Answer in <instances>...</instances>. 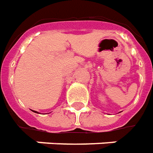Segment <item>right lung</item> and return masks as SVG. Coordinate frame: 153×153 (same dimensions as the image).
I'll list each match as a JSON object with an SVG mask.
<instances>
[{"label":"right lung","mask_w":153,"mask_h":153,"mask_svg":"<svg viewBox=\"0 0 153 153\" xmlns=\"http://www.w3.org/2000/svg\"><path fill=\"white\" fill-rule=\"evenodd\" d=\"M33 112H36V113H38V112H36V111H33Z\"/></svg>","instance_id":"1"}]
</instances>
